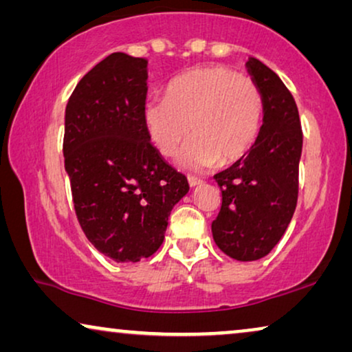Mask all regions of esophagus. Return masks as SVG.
<instances>
[{"label": "esophagus", "instance_id": "34e87169", "mask_svg": "<svg viewBox=\"0 0 352 352\" xmlns=\"http://www.w3.org/2000/svg\"><path fill=\"white\" fill-rule=\"evenodd\" d=\"M187 181H189L190 187H197V186L201 184V179H199V177H195V176H189V177H187Z\"/></svg>", "mask_w": 352, "mask_h": 352}]
</instances>
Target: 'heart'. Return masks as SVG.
I'll use <instances>...</instances> for the list:
<instances>
[{
	"mask_svg": "<svg viewBox=\"0 0 352 352\" xmlns=\"http://www.w3.org/2000/svg\"><path fill=\"white\" fill-rule=\"evenodd\" d=\"M263 113V94L252 78L224 65H206L176 76L166 98L147 100L142 123L163 157H175L190 129L194 136L179 165L200 171L247 155L258 139Z\"/></svg>",
	"mask_w": 352,
	"mask_h": 352,
	"instance_id": "1",
	"label": "heart"
}]
</instances>
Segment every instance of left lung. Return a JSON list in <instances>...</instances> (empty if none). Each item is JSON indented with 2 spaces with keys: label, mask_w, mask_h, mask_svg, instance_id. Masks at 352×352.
<instances>
[{
  "label": "left lung",
  "mask_w": 352,
  "mask_h": 352,
  "mask_svg": "<svg viewBox=\"0 0 352 352\" xmlns=\"http://www.w3.org/2000/svg\"><path fill=\"white\" fill-rule=\"evenodd\" d=\"M245 67L263 94V124L247 155L214 175L223 204L211 232L228 256L256 261L276 247L295 213L302 131L278 75L254 57Z\"/></svg>",
  "instance_id": "8db88e82"
}]
</instances>
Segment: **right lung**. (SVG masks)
I'll return each instance as SVG.
<instances>
[{
    "instance_id": "right-lung-1",
    "label": "right lung",
    "mask_w": 352,
    "mask_h": 352,
    "mask_svg": "<svg viewBox=\"0 0 352 352\" xmlns=\"http://www.w3.org/2000/svg\"><path fill=\"white\" fill-rule=\"evenodd\" d=\"M147 64L113 52L80 80L65 107L64 158L76 218L115 263L155 253L173 206L189 192L144 128Z\"/></svg>"
}]
</instances>
